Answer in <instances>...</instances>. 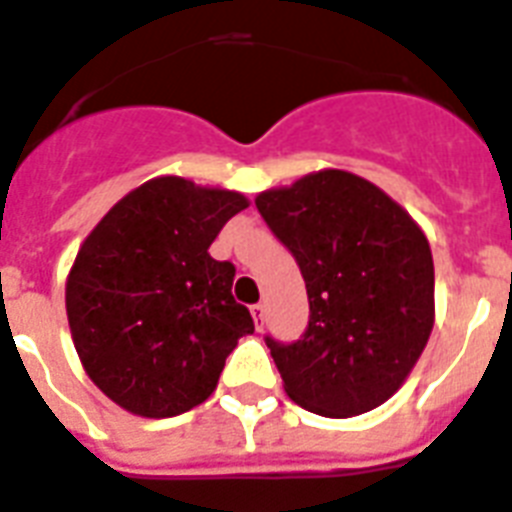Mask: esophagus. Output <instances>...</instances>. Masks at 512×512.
<instances>
[{"label":"esophagus","mask_w":512,"mask_h":512,"mask_svg":"<svg viewBox=\"0 0 512 512\" xmlns=\"http://www.w3.org/2000/svg\"><path fill=\"white\" fill-rule=\"evenodd\" d=\"M249 313H252V318H255V326L263 328V321H265V305H252L249 307Z\"/></svg>","instance_id":"34e87169"}]
</instances>
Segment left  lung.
Segmentation results:
<instances>
[{
	"instance_id": "left-lung-1",
	"label": "left lung",
	"mask_w": 512,
	"mask_h": 512,
	"mask_svg": "<svg viewBox=\"0 0 512 512\" xmlns=\"http://www.w3.org/2000/svg\"><path fill=\"white\" fill-rule=\"evenodd\" d=\"M255 205L310 299L302 339L265 336L284 392L326 418L384 405L434 328V260L421 226L376 184L336 168L260 191Z\"/></svg>"
}]
</instances>
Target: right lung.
I'll list each match as a JSON object with an SVG mask.
<instances>
[{
	"label": "right lung",
	"mask_w": 512,
	"mask_h": 512,
	"mask_svg": "<svg viewBox=\"0 0 512 512\" xmlns=\"http://www.w3.org/2000/svg\"><path fill=\"white\" fill-rule=\"evenodd\" d=\"M244 207L239 191L160 176L83 239L65 284L70 336L86 376L128 413L173 418L202 405L255 331L231 294L236 268L207 252Z\"/></svg>",
	"instance_id": "1"
}]
</instances>
